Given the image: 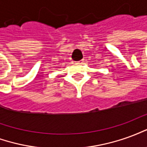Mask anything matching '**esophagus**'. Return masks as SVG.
<instances>
[{
    "instance_id": "34e87169",
    "label": "esophagus",
    "mask_w": 147,
    "mask_h": 147,
    "mask_svg": "<svg viewBox=\"0 0 147 147\" xmlns=\"http://www.w3.org/2000/svg\"><path fill=\"white\" fill-rule=\"evenodd\" d=\"M76 64H83V60H81V61H78V62H76Z\"/></svg>"
}]
</instances>
